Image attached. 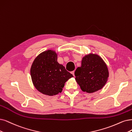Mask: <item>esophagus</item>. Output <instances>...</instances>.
Masks as SVG:
<instances>
[{
  "mask_svg": "<svg viewBox=\"0 0 132 132\" xmlns=\"http://www.w3.org/2000/svg\"><path fill=\"white\" fill-rule=\"evenodd\" d=\"M71 73H72V74L73 75V76L74 77L75 76V71H72V72H71Z\"/></svg>",
  "mask_w": 132,
  "mask_h": 132,
  "instance_id": "obj_1",
  "label": "esophagus"
}]
</instances>
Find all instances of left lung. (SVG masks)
I'll return each instance as SVG.
<instances>
[{
	"instance_id": "left-lung-1",
	"label": "left lung",
	"mask_w": 132,
	"mask_h": 132,
	"mask_svg": "<svg viewBox=\"0 0 132 132\" xmlns=\"http://www.w3.org/2000/svg\"><path fill=\"white\" fill-rule=\"evenodd\" d=\"M75 75L81 90L93 93L105 85L109 77V71L101 56L90 53L82 57L81 66L76 69Z\"/></svg>"
}]
</instances>
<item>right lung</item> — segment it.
I'll use <instances>...</instances> for the list:
<instances>
[{
	"instance_id": "obj_1",
	"label": "right lung",
	"mask_w": 132,
	"mask_h": 132,
	"mask_svg": "<svg viewBox=\"0 0 132 132\" xmlns=\"http://www.w3.org/2000/svg\"><path fill=\"white\" fill-rule=\"evenodd\" d=\"M57 59L55 51L47 50L40 53L32 63L30 75L33 85L44 95L54 96L60 93L65 82L73 77Z\"/></svg>"
}]
</instances>
